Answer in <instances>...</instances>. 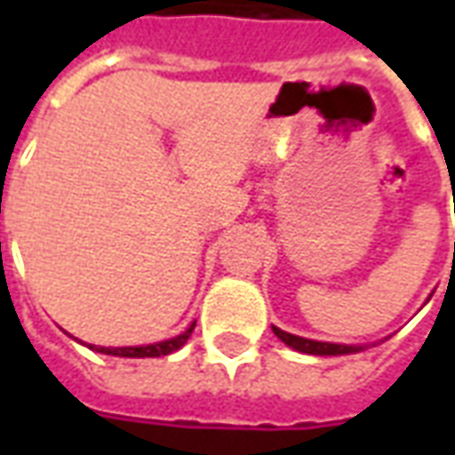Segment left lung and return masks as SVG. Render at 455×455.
Returning <instances> with one entry per match:
<instances>
[{
	"instance_id": "obj_1",
	"label": "left lung",
	"mask_w": 455,
	"mask_h": 455,
	"mask_svg": "<svg viewBox=\"0 0 455 455\" xmlns=\"http://www.w3.org/2000/svg\"><path fill=\"white\" fill-rule=\"evenodd\" d=\"M273 331L280 341H285L287 346H292L295 351L312 353V355H343V353H358L363 351L361 346H341V343H324V341H312V339H302V336H292L273 326Z\"/></svg>"
}]
</instances>
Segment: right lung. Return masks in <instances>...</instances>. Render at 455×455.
Returning <instances> with one entry per match:
<instances>
[{
    "label": "right lung",
    "instance_id": "add662e5",
    "mask_svg": "<svg viewBox=\"0 0 455 455\" xmlns=\"http://www.w3.org/2000/svg\"><path fill=\"white\" fill-rule=\"evenodd\" d=\"M195 331V324L189 326L188 331H182L175 339H168V341L160 343H148V346H126V348H104V346H90L94 351L107 353V355H121V358H156V355H168V353L178 351L180 346H185L189 339V334Z\"/></svg>",
    "mask_w": 455,
    "mask_h": 455
}]
</instances>
